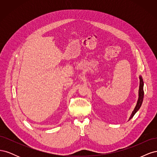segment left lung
<instances>
[{
    "instance_id": "8db88e82",
    "label": "left lung",
    "mask_w": 157,
    "mask_h": 157,
    "mask_svg": "<svg viewBox=\"0 0 157 157\" xmlns=\"http://www.w3.org/2000/svg\"><path fill=\"white\" fill-rule=\"evenodd\" d=\"M140 89H139V98H138V101H137V105H136V107L134 109V111L132 112L129 120H130L131 118L134 116L136 113L139 110L141 105V104H142V102H143V100H144V81H143V79H142L141 77H140Z\"/></svg>"
}]
</instances>
